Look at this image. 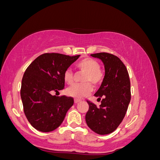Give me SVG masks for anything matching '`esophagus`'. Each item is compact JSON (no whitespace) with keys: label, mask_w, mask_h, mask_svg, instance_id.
<instances>
[{"label":"esophagus","mask_w":160,"mask_h":160,"mask_svg":"<svg viewBox=\"0 0 160 160\" xmlns=\"http://www.w3.org/2000/svg\"><path fill=\"white\" fill-rule=\"evenodd\" d=\"M81 101L80 100H78V99H75V101H74V102H75V103H80Z\"/></svg>","instance_id":"esophagus-1"}]
</instances>
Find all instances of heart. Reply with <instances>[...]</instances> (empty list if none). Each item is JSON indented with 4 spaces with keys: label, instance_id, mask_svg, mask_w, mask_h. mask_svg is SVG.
I'll use <instances>...</instances> for the list:
<instances>
[{
    "label": "heart",
    "instance_id": "b5f03b06",
    "mask_svg": "<svg viewBox=\"0 0 160 160\" xmlns=\"http://www.w3.org/2000/svg\"><path fill=\"white\" fill-rule=\"evenodd\" d=\"M76 68L80 72L85 73L82 85H74L67 90L69 96L75 98H82L86 97L92 92V88L97 87L101 84L103 79V74L100 70L101 66L96 60L91 58H85L77 64ZM64 80L68 85H72L75 81V77L72 71L68 70L64 74Z\"/></svg>",
    "mask_w": 160,
    "mask_h": 160
}]
</instances>
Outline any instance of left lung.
<instances>
[{
    "label": "left lung",
    "mask_w": 160,
    "mask_h": 160,
    "mask_svg": "<svg viewBox=\"0 0 160 160\" xmlns=\"http://www.w3.org/2000/svg\"><path fill=\"white\" fill-rule=\"evenodd\" d=\"M90 56L101 59L105 76L101 87L95 93L101 104L97 107L88 101L89 109L85 121L90 129L98 134L114 132L123 121L131 101V85L128 71L120 59L113 54L101 52Z\"/></svg>",
    "instance_id": "1"
}]
</instances>
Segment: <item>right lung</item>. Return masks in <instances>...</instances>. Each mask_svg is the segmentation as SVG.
Listing matches in <instances>:
<instances>
[{"mask_svg":"<svg viewBox=\"0 0 160 160\" xmlns=\"http://www.w3.org/2000/svg\"><path fill=\"white\" fill-rule=\"evenodd\" d=\"M80 55L43 54L28 67L21 82V98L28 122L42 132L55 130L72 106L71 97H57L52 92L65 87L64 74Z\"/></svg>","mask_w":160,"mask_h":160,"instance_id":"1","label":"right lung"}]
</instances>
